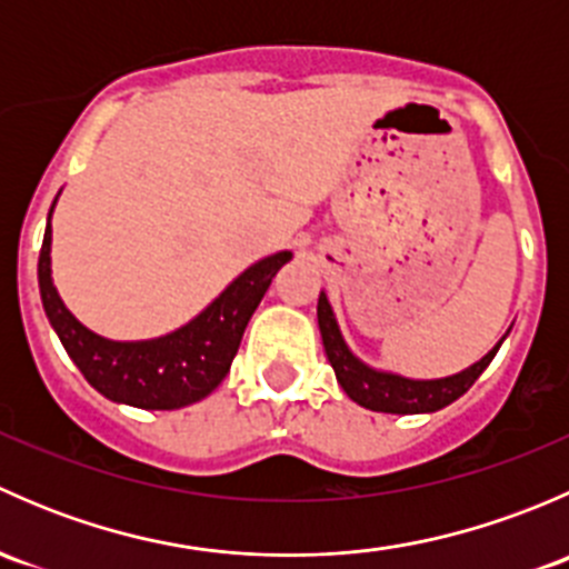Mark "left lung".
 Listing matches in <instances>:
<instances>
[{
  "mask_svg": "<svg viewBox=\"0 0 569 569\" xmlns=\"http://www.w3.org/2000/svg\"><path fill=\"white\" fill-rule=\"evenodd\" d=\"M317 317L327 360H330L332 371H336V380L338 386L343 388V393L352 401H358L360 407H366V410L396 412V416H416V412L443 410L451 401L460 399V396L479 380L481 371L490 366L498 347H501L503 338L512 330V327H509L507 336H503L485 358L476 360L473 366H468V369L457 371V375L451 377H438V380H412V377H401L393 375V371L375 369V366L363 363V360L349 349L325 291L319 295Z\"/></svg>",
  "mask_w": 569,
  "mask_h": 569,
  "instance_id": "left-lung-1",
  "label": "left lung"
}]
</instances>
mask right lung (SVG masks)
I'll return each mask as SVG.
<instances>
[{"label":"right lung","mask_w":569,"mask_h":569,"mask_svg":"<svg viewBox=\"0 0 569 569\" xmlns=\"http://www.w3.org/2000/svg\"><path fill=\"white\" fill-rule=\"evenodd\" d=\"M57 203V198H54ZM54 211V206H51ZM51 211L38 258V286L49 325L84 380L107 399L140 410H178L206 399L231 371L244 327L289 250L261 258L178 330L146 341H112L73 317L51 280Z\"/></svg>","instance_id":"add662e5"}]
</instances>
